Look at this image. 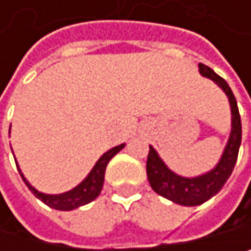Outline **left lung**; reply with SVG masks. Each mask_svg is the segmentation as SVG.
I'll return each instance as SVG.
<instances>
[{"label":"left lung","mask_w":251,"mask_h":251,"mask_svg":"<svg viewBox=\"0 0 251 251\" xmlns=\"http://www.w3.org/2000/svg\"><path fill=\"white\" fill-rule=\"evenodd\" d=\"M199 72L201 76H206L212 79L218 87L223 90L229 99L230 105V113H232V129L230 135L227 140V144L221 153L220 161L217 162V166L196 177H185L176 175L172 172L166 162L161 159L158 152L149 146V155H148V164H146V172H148V179L152 190L166 197L177 205L182 206H197L205 203L206 200H209L212 196H215L223 185L226 184V180L233 172V167L236 164L238 158V151L241 146V117L238 111V103L236 99L229 87V84L218 76L211 67L199 63Z\"/></svg>","instance_id":"8db88e82"}]
</instances>
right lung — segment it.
Here are the masks:
<instances>
[{
    "instance_id": "1",
    "label": "right lung",
    "mask_w": 251,
    "mask_h": 251,
    "mask_svg": "<svg viewBox=\"0 0 251 251\" xmlns=\"http://www.w3.org/2000/svg\"><path fill=\"white\" fill-rule=\"evenodd\" d=\"M123 148H125V143L123 144H119V146H116V148H113V149L105 152L96 161L93 169L90 170V173L87 176H85V179L81 182V184H78L75 188L66 191V193H61V194H45V193L37 191L30 184V182L25 179V176L22 175V172H21L18 164H16V166H18V170L21 173V177L25 182V185L28 187V190H30L37 199H40L45 205H48L50 208H54V209H58V211H72V209H76L79 206H84V205L90 203V201H93L100 194V190L103 187L105 169H107V164Z\"/></svg>"
}]
</instances>
